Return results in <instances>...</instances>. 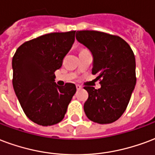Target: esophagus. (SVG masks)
<instances>
[{
  "instance_id": "esophagus-1",
  "label": "esophagus",
  "mask_w": 155,
  "mask_h": 155,
  "mask_svg": "<svg viewBox=\"0 0 155 155\" xmlns=\"http://www.w3.org/2000/svg\"><path fill=\"white\" fill-rule=\"evenodd\" d=\"M82 87L81 86V85H79V84H76V89H81Z\"/></svg>"
}]
</instances>
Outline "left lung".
I'll list each match as a JSON object with an SVG mask.
<instances>
[{
	"label": "left lung",
	"instance_id": "1",
	"mask_svg": "<svg viewBox=\"0 0 155 155\" xmlns=\"http://www.w3.org/2000/svg\"><path fill=\"white\" fill-rule=\"evenodd\" d=\"M76 39L94 57L92 74L101 88L85 86L89 98L84 104L87 117L99 124L120 118L129 104L136 83V58L129 44L121 38L94 30L76 32Z\"/></svg>",
	"mask_w": 155,
	"mask_h": 155
}]
</instances>
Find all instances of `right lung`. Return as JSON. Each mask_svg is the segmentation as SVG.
<instances>
[{
    "mask_svg": "<svg viewBox=\"0 0 155 155\" xmlns=\"http://www.w3.org/2000/svg\"><path fill=\"white\" fill-rule=\"evenodd\" d=\"M74 34L69 31L42 35L23 43L14 55V90L25 115L38 125L60 122L76 92L72 83L58 86L54 74L71 48Z\"/></svg>",
    "mask_w": 155,
    "mask_h": 155,
    "instance_id": "right-lung-1",
    "label": "right lung"
}]
</instances>
